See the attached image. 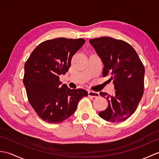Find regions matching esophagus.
Instances as JSON below:
<instances>
[{"instance_id": "1", "label": "esophagus", "mask_w": 159, "mask_h": 159, "mask_svg": "<svg viewBox=\"0 0 159 159\" xmlns=\"http://www.w3.org/2000/svg\"><path fill=\"white\" fill-rule=\"evenodd\" d=\"M88 96L89 97H92V98H98L100 96V94L98 92H93V91H89Z\"/></svg>"}]
</instances>
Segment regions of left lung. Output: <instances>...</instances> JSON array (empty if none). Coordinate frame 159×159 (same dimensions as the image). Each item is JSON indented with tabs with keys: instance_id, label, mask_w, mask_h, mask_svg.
Here are the masks:
<instances>
[{
	"instance_id": "8db88e82",
	"label": "left lung",
	"mask_w": 159,
	"mask_h": 159,
	"mask_svg": "<svg viewBox=\"0 0 159 159\" xmlns=\"http://www.w3.org/2000/svg\"><path fill=\"white\" fill-rule=\"evenodd\" d=\"M89 43L103 63V76H111L116 89L114 96L100 93L109 105L99 112V116L111 122L126 120L134 113L143 96V63L134 49L123 40L102 37L90 39Z\"/></svg>"
}]
</instances>
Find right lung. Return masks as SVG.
Wrapping results in <instances>:
<instances>
[{
    "mask_svg": "<svg viewBox=\"0 0 159 159\" xmlns=\"http://www.w3.org/2000/svg\"><path fill=\"white\" fill-rule=\"evenodd\" d=\"M82 38L46 40L36 47L25 64L23 83L30 104L48 123H60L70 117L88 93L61 85L59 75L68 71L73 55L85 43Z\"/></svg>",
    "mask_w": 159,
    "mask_h": 159,
    "instance_id": "1",
    "label": "right lung"
}]
</instances>
